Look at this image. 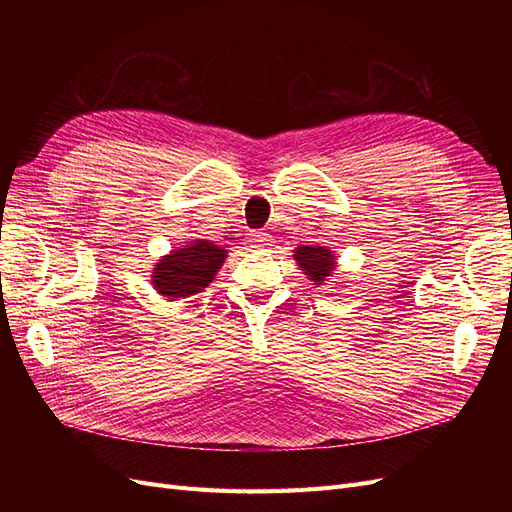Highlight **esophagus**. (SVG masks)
I'll list each match as a JSON object with an SVG mask.
<instances>
[{"label": "esophagus", "instance_id": "1", "mask_svg": "<svg viewBox=\"0 0 512 512\" xmlns=\"http://www.w3.org/2000/svg\"><path fill=\"white\" fill-rule=\"evenodd\" d=\"M250 243L254 247H265V245H271V237L267 235V232H252Z\"/></svg>", "mask_w": 512, "mask_h": 512}]
</instances>
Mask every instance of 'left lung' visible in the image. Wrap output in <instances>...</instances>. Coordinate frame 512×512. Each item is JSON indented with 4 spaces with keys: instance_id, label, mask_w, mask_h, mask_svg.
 I'll list each match as a JSON object with an SVG mask.
<instances>
[{
    "instance_id": "obj_1",
    "label": "left lung",
    "mask_w": 512,
    "mask_h": 512,
    "mask_svg": "<svg viewBox=\"0 0 512 512\" xmlns=\"http://www.w3.org/2000/svg\"><path fill=\"white\" fill-rule=\"evenodd\" d=\"M294 260L301 267L305 275H309V280L314 284H322L324 280H329L333 269H335V254L327 247L320 245H301L294 250Z\"/></svg>"
}]
</instances>
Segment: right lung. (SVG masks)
<instances>
[{
  "label": "right lung",
  "instance_id": "obj_1",
  "mask_svg": "<svg viewBox=\"0 0 512 512\" xmlns=\"http://www.w3.org/2000/svg\"><path fill=\"white\" fill-rule=\"evenodd\" d=\"M226 260V250L211 241L196 239L156 262L151 284L168 301L192 297L207 288Z\"/></svg>",
  "mask_w": 512,
  "mask_h": 512
}]
</instances>
